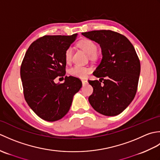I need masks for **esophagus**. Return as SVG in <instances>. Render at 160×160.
Listing matches in <instances>:
<instances>
[{
	"mask_svg": "<svg viewBox=\"0 0 160 160\" xmlns=\"http://www.w3.org/2000/svg\"><path fill=\"white\" fill-rule=\"evenodd\" d=\"M82 85L84 86V85H85V84H86L88 82H87V80H82Z\"/></svg>",
	"mask_w": 160,
	"mask_h": 160,
	"instance_id": "esophagus-1",
	"label": "esophagus"
}]
</instances>
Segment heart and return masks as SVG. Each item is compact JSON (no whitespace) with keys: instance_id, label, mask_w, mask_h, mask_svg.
<instances>
[{"instance_id":"obj_1","label":"heart","mask_w":160,"mask_h":160,"mask_svg":"<svg viewBox=\"0 0 160 160\" xmlns=\"http://www.w3.org/2000/svg\"><path fill=\"white\" fill-rule=\"evenodd\" d=\"M78 46L89 56L94 57L97 52V45L96 43L89 39L80 40L78 43ZM71 56H72V49H71V47H68L65 52V55H64L65 60L67 63H69L71 61ZM90 71L91 69L89 67L76 65L71 68L69 73L73 76L79 78H84L90 73Z\"/></svg>"}]
</instances>
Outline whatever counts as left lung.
Returning <instances> with one entry per match:
<instances>
[{
    "label": "left lung",
    "instance_id": "8db88e82",
    "mask_svg": "<svg viewBox=\"0 0 160 160\" xmlns=\"http://www.w3.org/2000/svg\"><path fill=\"white\" fill-rule=\"evenodd\" d=\"M99 44L102 58L93 73L100 78L89 80L93 92L89 103L98 113L107 116L119 115L127 108L137 92L140 62L134 47L127 38L111 30L82 33ZM106 79L103 80V78ZM101 79L104 84H101Z\"/></svg>",
    "mask_w": 160,
    "mask_h": 160
}]
</instances>
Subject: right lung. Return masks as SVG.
Instances as JSON below:
<instances>
[{
	"label": "right lung",
	"instance_id": "1",
	"mask_svg": "<svg viewBox=\"0 0 160 160\" xmlns=\"http://www.w3.org/2000/svg\"><path fill=\"white\" fill-rule=\"evenodd\" d=\"M45 36L29 46L20 67L24 96L33 111L48 122L60 120L69 111L74 95L82 87L79 78L65 76L62 84L56 78L65 75V52L77 38Z\"/></svg>",
	"mask_w": 160,
	"mask_h": 160
}]
</instances>
